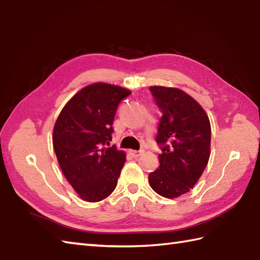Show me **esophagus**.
<instances>
[{
  "mask_svg": "<svg viewBox=\"0 0 260 260\" xmlns=\"http://www.w3.org/2000/svg\"><path fill=\"white\" fill-rule=\"evenodd\" d=\"M142 150H139V151H137V150H129V154L130 155H132V157L134 158H138V157H140V155L142 154Z\"/></svg>",
  "mask_w": 260,
  "mask_h": 260,
  "instance_id": "esophagus-1",
  "label": "esophagus"
}]
</instances>
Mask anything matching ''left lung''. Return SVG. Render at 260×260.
<instances>
[{"label":"left lung","mask_w":260,"mask_h":260,"mask_svg":"<svg viewBox=\"0 0 260 260\" xmlns=\"http://www.w3.org/2000/svg\"><path fill=\"white\" fill-rule=\"evenodd\" d=\"M150 92L162 112L155 137L162 153L159 168L149 175V183L162 197L177 198L190 191L208 164L209 118L182 90L154 85Z\"/></svg>","instance_id":"obj_1"}]
</instances>
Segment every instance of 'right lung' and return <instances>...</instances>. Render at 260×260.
<instances>
[{
    "instance_id": "1",
    "label": "right lung",
    "mask_w": 260,
    "mask_h": 260,
    "mask_svg": "<svg viewBox=\"0 0 260 260\" xmlns=\"http://www.w3.org/2000/svg\"><path fill=\"white\" fill-rule=\"evenodd\" d=\"M130 91L94 83L80 90L62 109L53 129V147L67 180L83 200L96 203L117 187L125 154L112 139L119 103Z\"/></svg>"
}]
</instances>
